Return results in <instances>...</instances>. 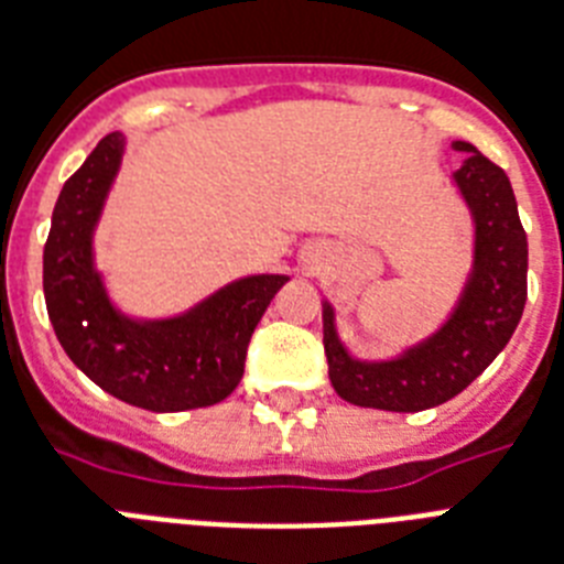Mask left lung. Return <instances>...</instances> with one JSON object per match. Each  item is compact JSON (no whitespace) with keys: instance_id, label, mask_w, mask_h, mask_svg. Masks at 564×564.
Segmentation results:
<instances>
[{"instance_id":"8db88e82","label":"left lung","mask_w":564,"mask_h":564,"mask_svg":"<svg viewBox=\"0 0 564 564\" xmlns=\"http://www.w3.org/2000/svg\"><path fill=\"white\" fill-rule=\"evenodd\" d=\"M453 172L469 207L476 241L473 268L453 314L438 332L409 346L392 360H357L348 355L334 323L332 302H323V346L334 392L355 406L386 412H421L441 406L467 389L510 343L528 300V236L510 178L473 143Z\"/></svg>"}]
</instances>
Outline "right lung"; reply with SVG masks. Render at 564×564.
<instances>
[{"label":"right lung","instance_id":"add662e5","mask_svg":"<svg viewBox=\"0 0 564 564\" xmlns=\"http://www.w3.org/2000/svg\"><path fill=\"white\" fill-rule=\"evenodd\" d=\"M123 147V134H106L54 204L42 253L48 319L74 366L123 403L149 412L213 406L239 386L253 328L288 276L236 279L166 319L118 311L95 268V227Z\"/></svg>","mask_w":564,"mask_h":564}]
</instances>
